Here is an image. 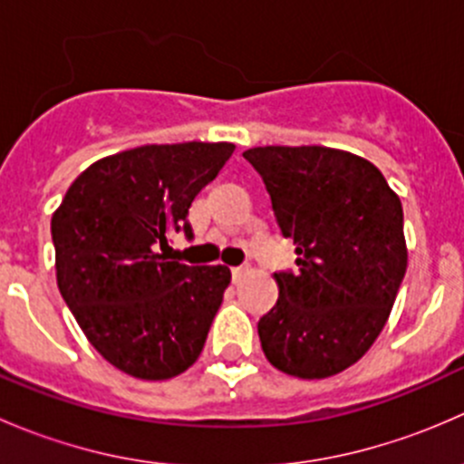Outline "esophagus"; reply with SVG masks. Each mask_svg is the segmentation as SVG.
<instances>
[{"mask_svg":"<svg viewBox=\"0 0 464 464\" xmlns=\"http://www.w3.org/2000/svg\"><path fill=\"white\" fill-rule=\"evenodd\" d=\"M245 271H246V266H231V276H233V280L240 278V276L245 274Z\"/></svg>","mask_w":464,"mask_h":464,"instance_id":"1","label":"esophagus"}]
</instances>
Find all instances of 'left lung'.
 Instances as JSON below:
<instances>
[{
    "instance_id": "obj_1",
    "label": "left lung",
    "mask_w": 464,
    "mask_h": 464,
    "mask_svg": "<svg viewBox=\"0 0 464 464\" xmlns=\"http://www.w3.org/2000/svg\"><path fill=\"white\" fill-rule=\"evenodd\" d=\"M258 170L298 271H278V301L258 321L278 371L323 379L368 353L406 274L401 202L366 159L323 145L242 152Z\"/></svg>"
}]
</instances>
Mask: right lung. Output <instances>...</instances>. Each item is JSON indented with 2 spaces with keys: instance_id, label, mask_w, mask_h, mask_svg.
Returning <instances> with one entry per match:
<instances>
[{
  "instance_id": "add662e5",
  "label": "right lung",
  "mask_w": 464,
  "mask_h": 464,
  "mask_svg": "<svg viewBox=\"0 0 464 464\" xmlns=\"http://www.w3.org/2000/svg\"><path fill=\"white\" fill-rule=\"evenodd\" d=\"M233 143L141 145L92 163L51 218L58 289L89 343L137 379H170L202 353L231 271L166 260L168 233Z\"/></svg>"
}]
</instances>
